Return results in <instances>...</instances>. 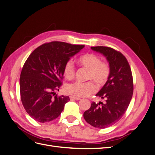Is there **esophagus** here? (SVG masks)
I'll use <instances>...</instances> for the list:
<instances>
[{"label": "esophagus", "instance_id": "34e87169", "mask_svg": "<svg viewBox=\"0 0 155 155\" xmlns=\"http://www.w3.org/2000/svg\"><path fill=\"white\" fill-rule=\"evenodd\" d=\"M70 98L71 100H76V101H78V100H80V98L79 97H75L74 96H70Z\"/></svg>", "mask_w": 155, "mask_h": 155}]
</instances>
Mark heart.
Returning a JSON list of instances; mask_svg holds the SVG:
<instances>
[{
	"label": "heart",
	"mask_w": 155,
	"mask_h": 155,
	"mask_svg": "<svg viewBox=\"0 0 155 155\" xmlns=\"http://www.w3.org/2000/svg\"><path fill=\"white\" fill-rule=\"evenodd\" d=\"M78 63L88 70L87 80H92L97 85H102L107 81L110 76V67L108 63L101 62L99 56L94 54H87L78 59ZM63 75L68 79L74 77L75 68L72 61H68L63 68ZM96 85L92 81L81 83L76 81L66 87L67 92L76 97H85L96 91Z\"/></svg>",
	"instance_id": "obj_1"
}]
</instances>
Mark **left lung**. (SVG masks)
Here are the masks:
<instances>
[{"instance_id": "left-lung-1", "label": "left lung", "mask_w": 155, "mask_h": 155, "mask_svg": "<svg viewBox=\"0 0 155 155\" xmlns=\"http://www.w3.org/2000/svg\"><path fill=\"white\" fill-rule=\"evenodd\" d=\"M91 49L106 58L110 72L107 81L96 94L105 102H92L83 117L92 126L104 129L119 121L127 109L133 94L132 72L127 60L119 51L106 46Z\"/></svg>"}]
</instances>
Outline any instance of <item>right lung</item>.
I'll return each mask as SVG.
<instances>
[{
	"mask_svg": "<svg viewBox=\"0 0 155 155\" xmlns=\"http://www.w3.org/2000/svg\"><path fill=\"white\" fill-rule=\"evenodd\" d=\"M84 46L54 41L41 45L30 55L21 71L20 93L31 118L45 123L61 113L70 98L58 97L55 91L61 86L65 63Z\"/></svg>",
	"mask_w": 155,
	"mask_h": 155,
	"instance_id": "add662e5",
	"label": "right lung"
}]
</instances>
